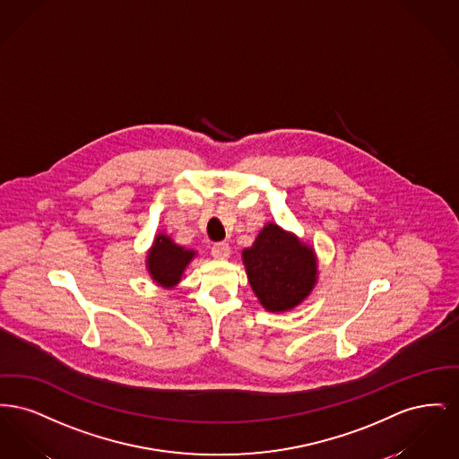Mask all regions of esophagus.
Masks as SVG:
<instances>
[{
  "label": "esophagus",
  "mask_w": 459,
  "mask_h": 459,
  "mask_svg": "<svg viewBox=\"0 0 459 459\" xmlns=\"http://www.w3.org/2000/svg\"><path fill=\"white\" fill-rule=\"evenodd\" d=\"M212 255L217 258V260H225L230 256V246L227 242H217L213 244L212 247Z\"/></svg>",
  "instance_id": "1"
}]
</instances>
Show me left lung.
I'll return each mask as SVG.
<instances>
[{"instance_id":"left-lung-1","label":"left lung","mask_w":459,"mask_h":459,"mask_svg":"<svg viewBox=\"0 0 459 459\" xmlns=\"http://www.w3.org/2000/svg\"><path fill=\"white\" fill-rule=\"evenodd\" d=\"M242 263L256 298L272 313L301 305L316 284L315 251L272 221L242 251Z\"/></svg>"}]
</instances>
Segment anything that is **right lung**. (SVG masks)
<instances>
[{
  "instance_id": "obj_1",
  "label": "right lung",
  "mask_w": 459,
  "mask_h": 459,
  "mask_svg": "<svg viewBox=\"0 0 459 459\" xmlns=\"http://www.w3.org/2000/svg\"><path fill=\"white\" fill-rule=\"evenodd\" d=\"M195 256L196 253L193 249H186L175 244L169 236L158 234L146 256V266L156 284L172 289L180 282L186 266Z\"/></svg>"
}]
</instances>
